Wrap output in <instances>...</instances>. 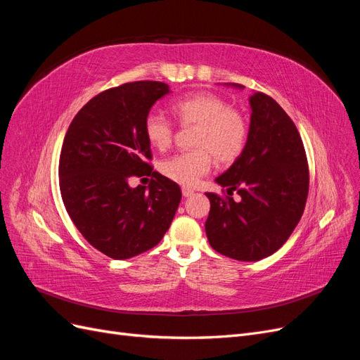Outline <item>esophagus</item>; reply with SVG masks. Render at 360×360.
I'll list each match as a JSON object with an SVG mask.
<instances>
[{"label": "esophagus", "mask_w": 360, "mask_h": 360, "mask_svg": "<svg viewBox=\"0 0 360 360\" xmlns=\"http://www.w3.org/2000/svg\"><path fill=\"white\" fill-rule=\"evenodd\" d=\"M181 193H183L184 198H188V197H191V195H193V189H191V188H181Z\"/></svg>", "instance_id": "34e87169"}]
</instances>
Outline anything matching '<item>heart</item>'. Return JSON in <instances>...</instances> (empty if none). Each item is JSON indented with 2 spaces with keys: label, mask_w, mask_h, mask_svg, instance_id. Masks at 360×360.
I'll use <instances>...</instances> for the list:
<instances>
[{
  "label": "heart",
  "mask_w": 360,
  "mask_h": 360,
  "mask_svg": "<svg viewBox=\"0 0 360 360\" xmlns=\"http://www.w3.org/2000/svg\"><path fill=\"white\" fill-rule=\"evenodd\" d=\"M171 110L183 126H195L193 150L181 151L160 162V172L183 186H192L210 171L213 156L221 163H231L243 153L249 126L243 114L233 110L222 97L195 93L176 101ZM144 135L151 147L167 150L174 138L171 120L160 112H150L144 120Z\"/></svg>",
  "instance_id": "obj_1"
}]
</instances>
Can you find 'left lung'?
<instances>
[{
    "instance_id": "1",
    "label": "left lung",
    "mask_w": 360,
    "mask_h": 360,
    "mask_svg": "<svg viewBox=\"0 0 360 360\" xmlns=\"http://www.w3.org/2000/svg\"><path fill=\"white\" fill-rule=\"evenodd\" d=\"M249 103L246 147L216 179L228 195L205 193L210 200L205 221L209 243L216 252L238 261L263 259L288 240L309 189L307 153L296 124L264 93H254ZM234 190L240 202L231 197Z\"/></svg>"
}]
</instances>
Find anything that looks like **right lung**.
<instances>
[{
	"mask_svg": "<svg viewBox=\"0 0 360 360\" xmlns=\"http://www.w3.org/2000/svg\"><path fill=\"white\" fill-rule=\"evenodd\" d=\"M169 93L158 81L127 82L105 90L75 115L60 155V191L70 219L85 240L114 259L155 248L181 200L176 181L150 165L144 120ZM151 175L149 188L128 179Z\"/></svg>",
	"mask_w": 360,
	"mask_h": 360,
	"instance_id": "obj_1",
	"label": "right lung"
}]
</instances>
